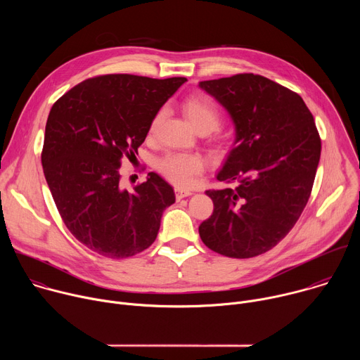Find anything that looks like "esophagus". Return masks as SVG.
<instances>
[{
  "mask_svg": "<svg viewBox=\"0 0 360 360\" xmlns=\"http://www.w3.org/2000/svg\"><path fill=\"white\" fill-rule=\"evenodd\" d=\"M189 195H192L191 191H185V189H181V188H175V196H176L178 200H181L182 198H186V196H189Z\"/></svg>",
  "mask_w": 360,
  "mask_h": 360,
  "instance_id": "34e87169",
  "label": "esophagus"
}]
</instances>
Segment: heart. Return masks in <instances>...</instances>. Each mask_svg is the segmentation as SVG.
<instances>
[{
    "label": "heart",
    "instance_id": "obj_1",
    "mask_svg": "<svg viewBox=\"0 0 360 360\" xmlns=\"http://www.w3.org/2000/svg\"><path fill=\"white\" fill-rule=\"evenodd\" d=\"M184 112L192 127H195L199 132H211L217 129L221 124L222 115L215 102L207 96L200 94L189 95L182 104ZM165 110L161 108L155 114H153L150 124H149V134H155L158 129L162 118H164ZM158 169L164 176H167L172 184L186 188L189 186L195 176L199 175L203 171L205 162L198 153H189V152H169L164 155L158 164Z\"/></svg>",
    "mask_w": 360,
    "mask_h": 360
}]
</instances>
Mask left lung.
I'll use <instances>...</instances> for the list:
<instances>
[{
	"mask_svg": "<svg viewBox=\"0 0 360 360\" xmlns=\"http://www.w3.org/2000/svg\"><path fill=\"white\" fill-rule=\"evenodd\" d=\"M231 114L236 141L218 174L233 185L210 189L212 215L199 225L202 242L228 258L246 259L276 246L311 196L321 136L303 99L255 74L202 81Z\"/></svg>",
	"mask_w": 360,
	"mask_h": 360,
	"instance_id": "left-lung-1",
	"label": "left lung"
}]
</instances>
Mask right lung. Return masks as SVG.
<instances>
[{"label": "right lung", "mask_w": 360, "mask_h": 360, "mask_svg": "<svg viewBox=\"0 0 360 360\" xmlns=\"http://www.w3.org/2000/svg\"><path fill=\"white\" fill-rule=\"evenodd\" d=\"M186 81L107 74L82 81L49 111L41 164L68 231L105 258H129L155 240L174 188L158 174L129 192L120 174L138 155L150 120Z\"/></svg>", "instance_id": "obj_1"}]
</instances>
